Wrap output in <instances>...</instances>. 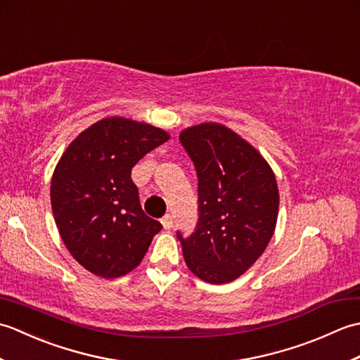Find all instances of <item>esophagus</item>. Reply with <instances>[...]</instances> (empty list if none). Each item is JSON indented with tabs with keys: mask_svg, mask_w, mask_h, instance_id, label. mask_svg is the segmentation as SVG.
I'll return each mask as SVG.
<instances>
[{
	"mask_svg": "<svg viewBox=\"0 0 360 360\" xmlns=\"http://www.w3.org/2000/svg\"><path fill=\"white\" fill-rule=\"evenodd\" d=\"M160 223H162V226H164V229H172L173 227V217L170 215V213H167L165 217H162V219H160Z\"/></svg>",
	"mask_w": 360,
	"mask_h": 360,
	"instance_id": "34e87169",
	"label": "esophagus"
}]
</instances>
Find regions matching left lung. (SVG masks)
<instances>
[{
	"label": "left lung",
	"instance_id": "8db88e82",
	"mask_svg": "<svg viewBox=\"0 0 360 360\" xmlns=\"http://www.w3.org/2000/svg\"><path fill=\"white\" fill-rule=\"evenodd\" d=\"M196 168L200 219L195 232L176 235L196 277L223 285L246 272L269 244L278 217L277 181L262 155L219 124L179 136Z\"/></svg>",
	"mask_w": 360,
	"mask_h": 360
}]
</instances>
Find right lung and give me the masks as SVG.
I'll use <instances>...</instances> for the list:
<instances>
[{
  "mask_svg": "<svg viewBox=\"0 0 360 360\" xmlns=\"http://www.w3.org/2000/svg\"><path fill=\"white\" fill-rule=\"evenodd\" d=\"M168 137L156 127L108 117L75 137L58 160L52 212L65 246L89 272L116 278L133 271L162 229L142 210L131 168Z\"/></svg>",
  "mask_w": 360,
  "mask_h": 360,
  "instance_id": "right-lung-1",
  "label": "right lung"
}]
</instances>
